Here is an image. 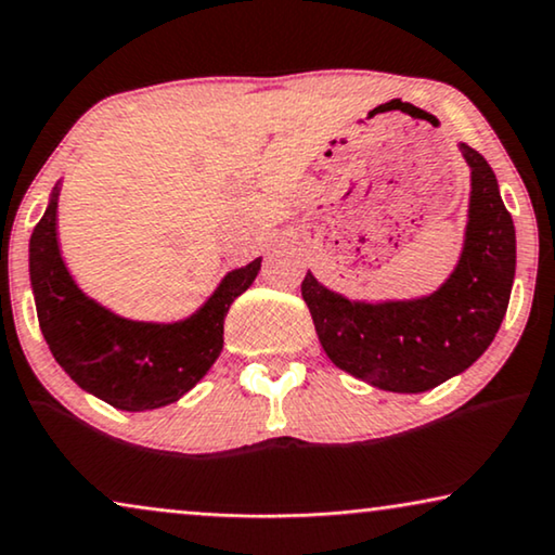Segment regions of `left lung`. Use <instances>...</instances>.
<instances>
[{
    "label": "left lung",
    "mask_w": 555,
    "mask_h": 555,
    "mask_svg": "<svg viewBox=\"0 0 555 555\" xmlns=\"http://www.w3.org/2000/svg\"><path fill=\"white\" fill-rule=\"evenodd\" d=\"M469 166V204L457 264L437 291L416 298L359 300L308 270L302 300L328 359L361 382L422 393L473 366L503 323L515 280V227L495 171L457 143Z\"/></svg>",
    "instance_id": "obj_1"
}]
</instances>
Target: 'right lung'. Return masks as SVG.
Segmentation results:
<instances>
[{"mask_svg":"<svg viewBox=\"0 0 555 555\" xmlns=\"http://www.w3.org/2000/svg\"><path fill=\"white\" fill-rule=\"evenodd\" d=\"M60 189L63 181L52 186L48 209L29 237V283L52 356L82 391L120 412L173 404L219 359L224 315L255 283L262 257L227 272L209 298L179 321L118 315L82 293L67 270L57 237Z\"/></svg>","mask_w":555,"mask_h":555,"instance_id":"1","label":"right lung"}]
</instances>
